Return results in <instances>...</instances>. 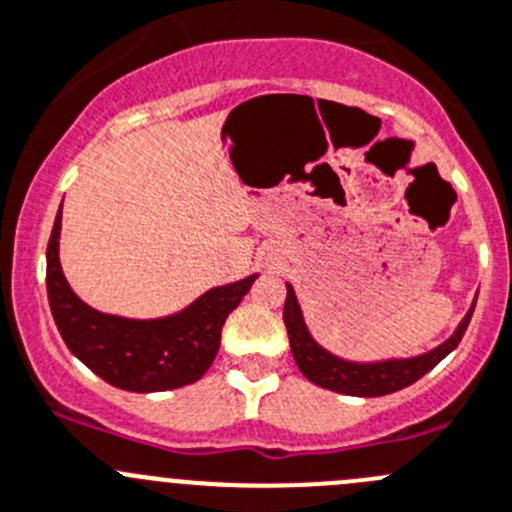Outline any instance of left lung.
I'll return each instance as SVG.
<instances>
[{"mask_svg": "<svg viewBox=\"0 0 512 512\" xmlns=\"http://www.w3.org/2000/svg\"><path fill=\"white\" fill-rule=\"evenodd\" d=\"M475 300L470 305L468 315L460 320L458 330L443 345L433 347V350L423 352L418 357H400V360L352 362L342 360V357L332 355L325 347L317 345L315 337L307 330L305 320H302L300 302H297V295L290 282H287V300L285 310H282V320H285L287 335H290L292 357H295L297 367H300V372L307 380L320 385V388L332 390V393L355 395V398H380V395L398 393V390L418 382L425 372L433 370L445 355H450L458 347L465 330H468L470 317H473Z\"/></svg>", "mask_w": 512, "mask_h": 512, "instance_id": "obj_1", "label": "left lung"}]
</instances>
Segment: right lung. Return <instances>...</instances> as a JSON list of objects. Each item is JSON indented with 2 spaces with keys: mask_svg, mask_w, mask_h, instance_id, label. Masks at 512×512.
I'll return each instance as SVG.
<instances>
[{
  "mask_svg": "<svg viewBox=\"0 0 512 512\" xmlns=\"http://www.w3.org/2000/svg\"><path fill=\"white\" fill-rule=\"evenodd\" d=\"M62 207L47 245V297L64 345L94 375L130 393H160L197 382L220 350L227 315L250 292L257 275L212 287L192 305L157 320L104 315L79 300L59 265Z\"/></svg>",
  "mask_w": 512,
  "mask_h": 512,
  "instance_id": "obj_1",
  "label": "right lung"
}]
</instances>
